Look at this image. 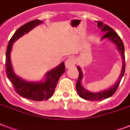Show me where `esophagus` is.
<instances>
[{
  "instance_id": "1",
  "label": "esophagus",
  "mask_w": 130,
  "mask_h": 130,
  "mask_svg": "<svg viewBox=\"0 0 130 130\" xmlns=\"http://www.w3.org/2000/svg\"><path fill=\"white\" fill-rule=\"evenodd\" d=\"M75 61L72 57H69L65 61L66 69H70L71 67H73V66H75Z\"/></svg>"
}]
</instances>
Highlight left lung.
Masks as SVG:
<instances>
[{
    "instance_id": "1",
    "label": "left lung",
    "mask_w": 130,
    "mask_h": 130,
    "mask_svg": "<svg viewBox=\"0 0 130 130\" xmlns=\"http://www.w3.org/2000/svg\"><path fill=\"white\" fill-rule=\"evenodd\" d=\"M96 22L97 23V27L101 29V31L105 32V34L101 38V40L108 39L109 40L111 41L117 46V49L119 51H120L122 59H123V66H122L121 73L120 74L119 77L118 78V80L116 84L113 85L112 86L110 87L109 89L105 90L103 91L97 92H92L88 90H86L83 87L82 85V80L83 78L82 71L79 66H77V68L79 71V78H78L77 82L76 84V89H77L78 94L79 95L80 97L86 100H88V101H101V100L109 98L111 96H112L115 93V92L117 91V88L119 87V85L121 82V80L124 75L125 68L124 45H123V43L122 42L121 38L117 34V32H115L111 27L108 26L107 24H103V22H100V21H99V22L96 21Z\"/></svg>"
}]
</instances>
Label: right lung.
I'll return each instance as SVG.
<instances>
[{"label":"right lung","instance_id":"add662e5","mask_svg":"<svg viewBox=\"0 0 130 130\" xmlns=\"http://www.w3.org/2000/svg\"><path fill=\"white\" fill-rule=\"evenodd\" d=\"M42 23L41 20H34L20 27L10 39L6 51V73L15 90L22 97L37 101L47 100L53 94L59 77L65 72L64 62H61L57 67L46 73L44 81L28 82L19 77L13 72L11 62V51L15 40Z\"/></svg>","mask_w":130,"mask_h":130}]
</instances>
